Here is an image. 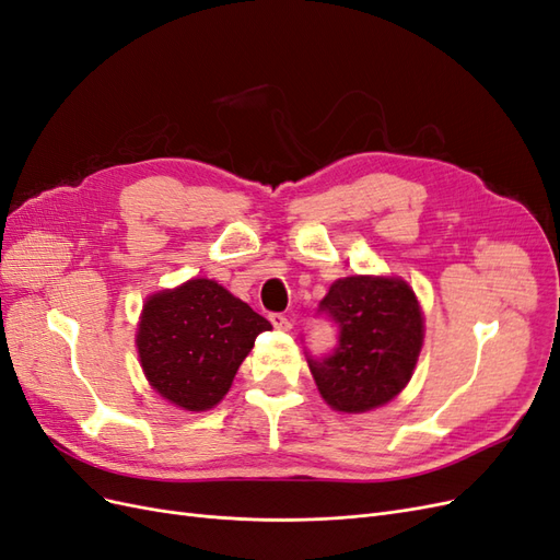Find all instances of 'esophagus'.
<instances>
[{
    "instance_id": "esophagus-1",
    "label": "esophagus",
    "mask_w": 560,
    "mask_h": 560,
    "mask_svg": "<svg viewBox=\"0 0 560 560\" xmlns=\"http://www.w3.org/2000/svg\"><path fill=\"white\" fill-rule=\"evenodd\" d=\"M268 319H270V325H273V327L280 329V331H290V329H292V322L287 319L282 313H270Z\"/></svg>"
}]
</instances>
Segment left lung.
<instances>
[{
    "mask_svg": "<svg viewBox=\"0 0 560 560\" xmlns=\"http://www.w3.org/2000/svg\"><path fill=\"white\" fill-rule=\"evenodd\" d=\"M317 313L336 325V346L306 354L331 409L362 413L397 397L422 346V315L409 284L362 276L336 280Z\"/></svg>",
    "mask_w": 560,
    "mask_h": 560,
    "instance_id": "obj_1",
    "label": "left lung"
}]
</instances>
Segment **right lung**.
Listing matches in <instances>:
<instances>
[{"mask_svg":"<svg viewBox=\"0 0 560 560\" xmlns=\"http://www.w3.org/2000/svg\"><path fill=\"white\" fill-rule=\"evenodd\" d=\"M270 322L214 280H189L144 303L138 329L142 369L156 393L186 411L222 401L254 338Z\"/></svg>","mask_w":560,"mask_h":560,"instance_id":"1","label":"right lung"}]
</instances>
